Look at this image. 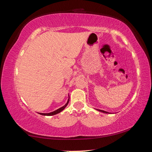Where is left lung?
I'll list each match as a JSON object with an SVG mask.
<instances>
[{"label":"left lung","mask_w":152,"mask_h":152,"mask_svg":"<svg viewBox=\"0 0 152 152\" xmlns=\"http://www.w3.org/2000/svg\"><path fill=\"white\" fill-rule=\"evenodd\" d=\"M98 110V109H97ZM99 110V111H101V112H102V113H109L108 112H107V111H104V110Z\"/></svg>","instance_id":"left-lung-1"}]
</instances>
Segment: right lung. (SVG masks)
I'll list each match as a JSON object with an SVG mask.
<instances>
[{
  "label": "right lung",
  "mask_w": 152,
  "mask_h": 152,
  "mask_svg": "<svg viewBox=\"0 0 152 152\" xmlns=\"http://www.w3.org/2000/svg\"><path fill=\"white\" fill-rule=\"evenodd\" d=\"M69 100H70V99H68V101H67L66 104L65 105H64V106L61 107V108H60V109H57V110H54V111L51 112V113H39V114H40V115H46V116H51V115H54L58 114V113H60L61 111H62V110H63L64 109H65L67 105H68V102H69Z\"/></svg>",
  "instance_id": "right-lung-1"
}]
</instances>
